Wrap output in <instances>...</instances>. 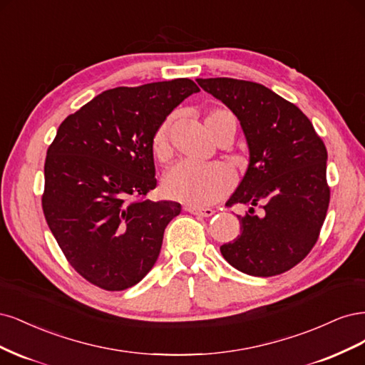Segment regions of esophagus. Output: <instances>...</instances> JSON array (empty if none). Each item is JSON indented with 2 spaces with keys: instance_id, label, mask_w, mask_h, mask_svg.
<instances>
[{
  "instance_id": "obj_1",
  "label": "esophagus",
  "mask_w": 365,
  "mask_h": 365,
  "mask_svg": "<svg viewBox=\"0 0 365 365\" xmlns=\"http://www.w3.org/2000/svg\"><path fill=\"white\" fill-rule=\"evenodd\" d=\"M186 212H190L192 215H198V217H212L215 214L214 209L209 207H195V206H185Z\"/></svg>"
}]
</instances>
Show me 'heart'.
I'll use <instances>...</instances> for the list:
<instances>
[{"instance_id":"b5f03b06","label":"heart","mask_w":365,"mask_h":365,"mask_svg":"<svg viewBox=\"0 0 365 365\" xmlns=\"http://www.w3.org/2000/svg\"><path fill=\"white\" fill-rule=\"evenodd\" d=\"M205 125L209 135L215 139L225 127H237V121L227 109L215 108L207 113ZM171 127L173 116H168L160 123L151 139L153 155L160 162H168L173 155ZM233 180V173L226 163L180 162L168 171L165 178V191L171 198L179 200V202L206 206L225 197L232 190Z\"/></svg>"}]
</instances>
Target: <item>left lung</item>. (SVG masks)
I'll return each mask as SVG.
<instances>
[{
	"mask_svg": "<svg viewBox=\"0 0 365 365\" xmlns=\"http://www.w3.org/2000/svg\"><path fill=\"white\" fill-rule=\"evenodd\" d=\"M197 83L237 115L250 153L226 203L249 206V212L238 215L241 235L222 244L221 255L245 274L285 273L312 250L326 218L331 190L323 140L296 104L264 85L227 77Z\"/></svg>",
	"mask_w": 365,
	"mask_h": 365,
	"instance_id": "8db88e82",
	"label": "left lung"
}]
</instances>
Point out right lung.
Returning a JSON list of instances; mask_svg holds the SVG:
<instances>
[{
	"label": "right lung",
	"instance_id": "obj_1",
	"mask_svg": "<svg viewBox=\"0 0 365 365\" xmlns=\"http://www.w3.org/2000/svg\"><path fill=\"white\" fill-rule=\"evenodd\" d=\"M190 78L101 92L58 125L45 159L42 209L68 262L96 287L123 291L158 261L178 202H151V139L198 92Z\"/></svg>",
	"mask_w": 365,
	"mask_h": 365
}]
</instances>
